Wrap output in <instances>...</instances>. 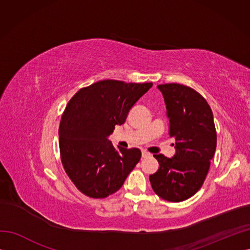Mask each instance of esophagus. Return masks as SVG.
<instances>
[{"instance_id":"34e87169","label":"esophagus","mask_w":250,"mask_h":250,"mask_svg":"<svg viewBox=\"0 0 250 250\" xmlns=\"http://www.w3.org/2000/svg\"><path fill=\"white\" fill-rule=\"evenodd\" d=\"M148 156H150V153L147 152V151H145V150H143L142 151V157L145 158V157H148Z\"/></svg>"}]
</instances>
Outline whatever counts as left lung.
<instances>
[{
    "label": "left lung",
    "instance_id": "8db88e82",
    "mask_svg": "<svg viewBox=\"0 0 250 250\" xmlns=\"http://www.w3.org/2000/svg\"><path fill=\"white\" fill-rule=\"evenodd\" d=\"M165 98L169 135L175 143L172 158L154 154L158 170L149 176L157 196L170 202L187 200L197 193L208 173L217 146L213 112L195 89L166 83L157 85Z\"/></svg>",
    "mask_w": 250,
    "mask_h": 250
}]
</instances>
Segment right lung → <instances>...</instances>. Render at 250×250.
I'll return each instance as SVG.
<instances>
[{"mask_svg": "<svg viewBox=\"0 0 250 250\" xmlns=\"http://www.w3.org/2000/svg\"><path fill=\"white\" fill-rule=\"evenodd\" d=\"M151 86L101 80L80 88L67 103L58 130L60 158L81 193L90 198L116 193L140 162V149H116L107 137Z\"/></svg>", "mask_w": 250, "mask_h": 250, "instance_id": "add662e5", "label": "right lung"}]
</instances>
